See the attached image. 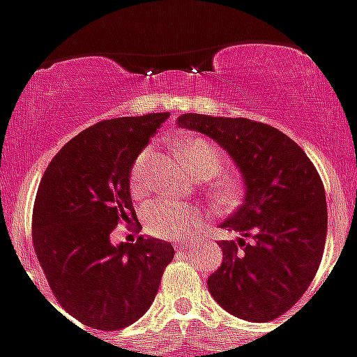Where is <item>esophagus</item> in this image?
<instances>
[{
  "instance_id": "34e87169",
  "label": "esophagus",
  "mask_w": 357,
  "mask_h": 357,
  "mask_svg": "<svg viewBox=\"0 0 357 357\" xmlns=\"http://www.w3.org/2000/svg\"><path fill=\"white\" fill-rule=\"evenodd\" d=\"M176 250H178V252H181V250H190V244L178 243V244H176Z\"/></svg>"
}]
</instances>
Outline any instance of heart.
<instances>
[{
	"instance_id": "b5f03b06",
	"label": "heart",
	"mask_w": 357,
	"mask_h": 357,
	"mask_svg": "<svg viewBox=\"0 0 357 357\" xmlns=\"http://www.w3.org/2000/svg\"><path fill=\"white\" fill-rule=\"evenodd\" d=\"M178 154L196 178L208 179L222 169V154L213 144L204 138H187L178 145ZM151 151L145 149L138 154L131 169V190L142 194L147 188V170ZM244 194L243 179L235 174L219 176L213 185V197L225 208H234L241 203ZM145 222L149 231L156 237L179 241L196 231L201 222L199 210L187 206L174 199H156L145 210Z\"/></svg>"
}]
</instances>
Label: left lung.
I'll return each instance as SVG.
<instances>
[{
  "label": "left lung",
  "mask_w": 357,
  "mask_h": 357,
  "mask_svg": "<svg viewBox=\"0 0 357 357\" xmlns=\"http://www.w3.org/2000/svg\"><path fill=\"white\" fill-rule=\"evenodd\" d=\"M178 126L225 149L243 176V204L219 228L238 231L221 241V268L208 291L230 314L269 321L300 300L314 278L327 237L325 188L298 145L268 123L185 113ZM244 236L252 238L246 243Z\"/></svg>",
  "instance_id": "left-lung-1"
}]
</instances>
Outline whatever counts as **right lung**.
I'll return each mask as SVG.
<instances>
[{
  "label": "right lung",
  "mask_w": 357,
  "mask_h": 357,
  "mask_svg": "<svg viewBox=\"0 0 357 357\" xmlns=\"http://www.w3.org/2000/svg\"><path fill=\"white\" fill-rule=\"evenodd\" d=\"M169 113L88 127L52 160L33 204V250L55 298L80 324L119 331L151 307L172 244L140 235L111 244L135 215L131 169ZM142 228V226H140Z\"/></svg>",
  "instance_id": "add662e5"
}]
</instances>
